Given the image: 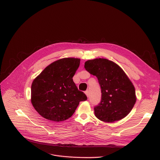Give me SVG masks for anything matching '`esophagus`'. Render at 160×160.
<instances>
[{
  "instance_id": "1",
  "label": "esophagus",
  "mask_w": 160,
  "mask_h": 160,
  "mask_svg": "<svg viewBox=\"0 0 160 160\" xmlns=\"http://www.w3.org/2000/svg\"><path fill=\"white\" fill-rule=\"evenodd\" d=\"M85 93H86V95H87V97H88L89 95V91H88V90L86 91H85Z\"/></svg>"
}]
</instances>
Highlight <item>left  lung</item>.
<instances>
[{
	"mask_svg": "<svg viewBox=\"0 0 160 160\" xmlns=\"http://www.w3.org/2000/svg\"><path fill=\"white\" fill-rule=\"evenodd\" d=\"M84 67L96 76L101 89V100L94 108L95 116L106 122L123 119L136 101L135 88L127 74L118 65L104 58L88 60Z\"/></svg>",
	"mask_w": 160,
	"mask_h": 160,
	"instance_id": "obj_1",
	"label": "left lung"
}]
</instances>
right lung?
<instances>
[{
	"mask_svg": "<svg viewBox=\"0 0 160 160\" xmlns=\"http://www.w3.org/2000/svg\"><path fill=\"white\" fill-rule=\"evenodd\" d=\"M78 58H63L47 66L33 81L31 102L44 118L62 121L71 117L80 101L88 99L72 77L80 65Z\"/></svg>",
	"mask_w": 160,
	"mask_h": 160,
	"instance_id": "add662e5",
	"label": "right lung"
}]
</instances>
